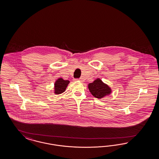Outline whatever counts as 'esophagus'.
Segmentation results:
<instances>
[{
    "label": "esophagus",
    "mask_w": 159,
    "mask_h": 159,
    "mask_svg": "<svg viewBox=\"0 0 159 159\" xmlns=\"http://www.w3.org/2000/svg\"><path fill=\"white\" fill-rule=\"evenodd\" d=\"M75 81H80V82H83V79H75Z\"/></svg>",
    "instance_id": "obj_1"
}]
</instances>
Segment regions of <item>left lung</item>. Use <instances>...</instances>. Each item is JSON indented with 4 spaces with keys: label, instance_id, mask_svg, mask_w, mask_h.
I'll use <instances>...</instances> for the list:
<instances>
[{
    "label": "left lung",
    "instance_id": "8db88e82",
    "mask_svg": "<svg viewBox=\"0 0 159 159\" xmlns=\"http://www.w3.org/2000/svg\"><path fill=\"white\" fill-rule=\"evenodd\" d=\"M88 88L92 95L98 99L110 94L112 92L110 87L100 79H97L93 83H89Z\"/></svg>",
    "mask_w": 159,
    "mask_h": 159
}]
</instances>
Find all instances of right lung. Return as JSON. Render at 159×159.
<instances>
[{
	"label": "right lung",
	"instance_id": "obj_1",
	"mask_svg": "<svg viewBox=\"0 0 159 159\" xmlns=\"http://www.w3.org/2000/svg\"><path fill=\"white\" fill-rule=\"evenodd\" d=\"M69 80H65L62 78H59L54 84V93L60 94L65 91L67 85L69 83Z\"/></svg>",
	"mask_w": 159,
	"mask_h": 159
}]
</instances>
